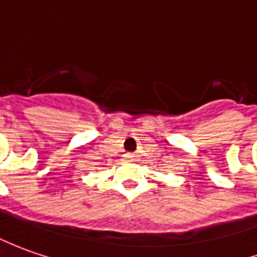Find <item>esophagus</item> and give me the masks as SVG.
Wrapping results in <instances>:
<instances>
[{"instance_id": "esophagus-1", "label": "esophagus", "mask_w": 257, "mask_h": 257, "mask_svg": "<svg viewBox=\"0 0 257 257\" xmlns=\"http://www.w3.org/2000/svg\"><path fill=\"white\" fill-rule=\"evenodd\" d=\"M125 158H126V160H129V162H134L136 156H135V155H132V153H128V155H126Z\"/></svg>"}]
</instances>
